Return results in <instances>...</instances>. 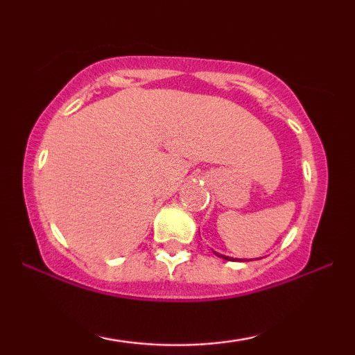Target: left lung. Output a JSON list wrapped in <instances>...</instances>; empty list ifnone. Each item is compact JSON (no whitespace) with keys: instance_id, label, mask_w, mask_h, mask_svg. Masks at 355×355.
Returning <instances> with one entry per match:
<instances>
[{"instance_id":"8db88e82","label":"left lung","mask_w":355,"mask_h":355,"mask_svg":"<svg viewBox=\"0 0 355 355\" xmlns=\"http://www.w3.org/2000/svg\"><path fill=\"white\" fill-rule=\"evenodd\" d=\"M218 255V254H216ZM218 257H223V259H225V260H232V259H230V257H225V255H218Z\"/></svg>"}]
</instances>
